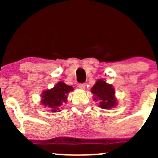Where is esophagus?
Segmentation results:
<instances>
[{
	"label": "esophagus",
	"instance_id": "esophagus-1",
	"mask_svg": "<svg viewBox=\"0 0 158 158\" xmlns=\"http://www.w3.org/2000/svg\"><path fill=\"white\" fill-rule=\"evenodd\" d=\"M85 86H86V85L85 83L79 84V85H78V88H79V89H85Z\"/></svg>",
	"mask_w": 158,
	"mask_h": 158
}]
</instances>
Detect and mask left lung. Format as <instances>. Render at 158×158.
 Segmentation results:
<instances>
[{
  "label": "left lung",
  "mask_w": 158,
  "mask_h": 158,
  "mask_svg": "<svg viewBox=\"0 0 158 158\" xmlns=\"http://www.w3.org/2000/svg\"><path fill=\"white\" fill-rule=\"evenodd\" d=\"M91 92L94 94V100H100V107L103 109H110L116 106L115 98V89L111 85L104 81L98 80L96 82Z\"/></svg>",
  "instance_id": "left-lung-1"
}]
</instances>
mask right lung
<instances>
[{
  "instance_id": "right-lung-1",
  "label": "right lung",
  "mask_w": 158,
  "mask_h": 158,
  "mask_svg": "<svg viewBox=\"0 0 158 158\" xmlns=\"http://www.w3.org/2000/svg\"><path fill=\"white\" fill-rule=\"evenodd\" d=\"M73 90V87L59 81L53 89L43 92L41 103L43 105L50 107L52 112L60 111V107L63 103H66L68 93Z\"/></svg>"
}]
</instances>
